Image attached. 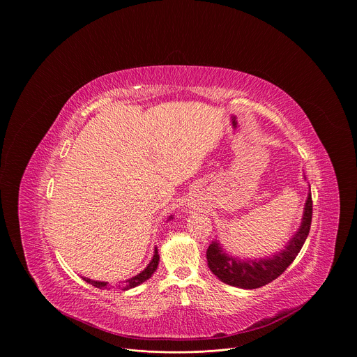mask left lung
<instances>
[{
  "label": "left lung",
  "mask_w": 357,
  "mask_h": 357,
  "mask_svg": "<svg viewBox=\"0 0 357 357\" xmlns=\"http://www.w3.org/2000/svg\"><path fill=\"white\" fill-rule=\"evenodd\" d=\"M312 222V197L311 186L308 192L307 202L303 206V215L301 219V226L295 234L288 240L287 245L281 251L274 252L273 256L260 259H240L231 256L222 247L219 240L212 241L206 251L208 266L211 271L225 284L243 288L256 289L260 288L277 277H280L289 264L298 256L305 240H307Z\"/></svg>",
  "instance_id": "obj_1"
}]
</instances>
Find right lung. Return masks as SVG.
Returning a JSON list of instances; mask_svg holds the SVG:
<instances>
[{"label":"right lung","instance_id":"1","mask_svg":"<svg viewBox=\"0 0 357 357\" xmlns=\"http://www.w3.org/2000/svg\"><path fill=\"white\" fill-rule=\"evenodd\" d=\"M174 219V216H169V219L168 220H172ZM158 264H160V254H158V248L155 247L154 248V256H152V259H151V261L148 263V266L139 273V274H137V275H134V277H131V278H128V280H126V281H123V282H119L117 284V288L119 289H121V291H128V289H131V288H135V287H138L139 284H142V282H145L146 280H149L151 278V275L155 273V270L158 268ZM86 282H89V284H91L93 287H96V288H100V289H110L109 288V282H106V281H94V280H90V278H83Z\"/></svg>","mask_w":357,"mask_h":357}]
</instances>
